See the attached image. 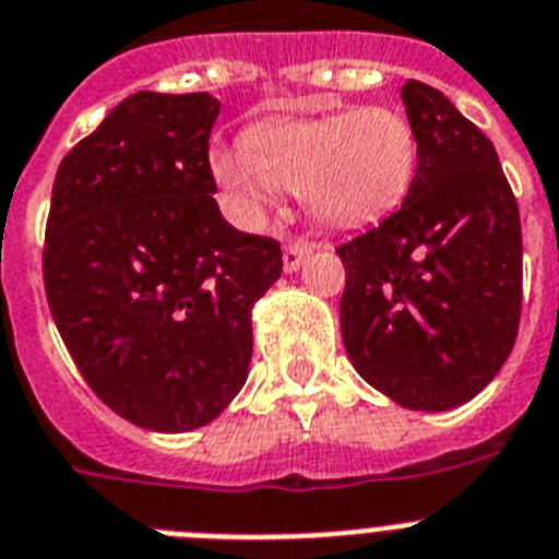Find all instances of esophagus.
<instances>
[{
    "instance_id": "1",
    "label": "esophagus",
    "mask_w": 559,
    "mask_h": 559,
    "mask_svg": "<svg viewBox=\"0 0 559 559\" xmlns=\"http://www.w3.org/2000/svg\"><path fill=\"white\" fill-rule=\"evenodd\" d=\"M312 250H314L312 241H304V239L289 241V245L284 247V270H286V273H295V270H300V264H304V261L312 255Z\"/></svg>"
}]
</instances>
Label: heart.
<instances>
[{"mask_svg": "<svg viewBox=\"0 0 559 559\" xmlns=\"http://www.w3.org/2000/svg\"><path fill=\"white\" fill-rule=\"evenodd\" d=\"M416 159L419 143L402 111L360 106L255 126L247 148L213 152L211 171L247 227L264 225L284 191H300L320 222L354 227L400 205Z\"/></svg>", "mask_w": 559, "mask_h": 559, "instance_id": "obj_1", "label": "heart"}]
</instances>
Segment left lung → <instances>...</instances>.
<instances>
[{"label":"left lung","mask_w":559,"mask_h":559,"mask_svg":"<svg viewBox=\"0 0 559 559\" xmlns=\"http://www.w3.org/2000/svg\"><path fill=\"white\" fill-rule=\"evenodd\" d=\"M419 159L405 202L337 247L340 329L362 380L411 411H448L501 371L518 337L523 241L495 145L439 90L407 81Z\"/></svg>","instance_id":"obj_1"}]
</instances>
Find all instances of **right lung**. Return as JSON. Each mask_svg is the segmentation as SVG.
<instances>
[{
  "instance_id": "right-lung-1",
  "label": "right lung",
  "mask_w": 559,
  "mask_h": 559,
  "mask_svg": "<svg viewBox=\"0 0 559 559\" xmlns=\"http://www.w3.org/2000/svg\"><path fill=\"white\" fill-rule=\"evenodd\" d=\"M207 92H134L61 159L45 233V293L86 385L132 425L193 430L247 380L252 304L281 245L216 205Z\"/></svg>"
}]
</instances>
